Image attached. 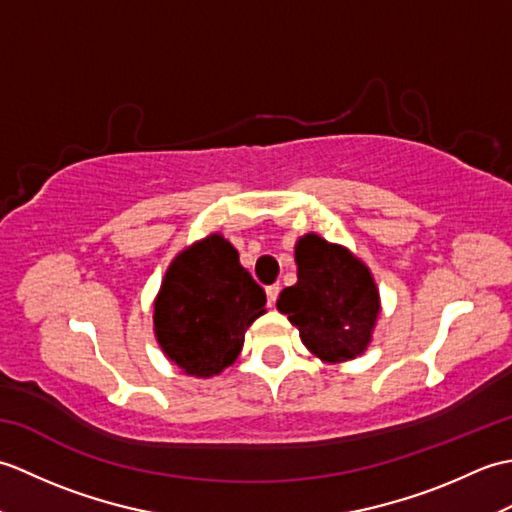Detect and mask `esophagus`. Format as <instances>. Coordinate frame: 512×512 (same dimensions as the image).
<instances>
[{"mask_svg": "<svg viewBox=\"0 0 512 512\" xmlns=\"http://www.w3.org/2000/svg\"><path fill=\"white\" fill-rule=\"evenodd\" d=\"M277 295H279V284H273V286H268V288H266V299H268V308H273V306H275V301H277Z\"/></svg>", "mask_w": 512, "mask_h": 512, "instance_id": "esophagus-1", "label": "esophagus"}]
</instances>
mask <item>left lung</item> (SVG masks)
I'll use <instances>...</instances> for the list:
<instances>
[{"instance_id":"left-lung-1","label":"left lung","mask_w":512,"mask_h":512,"mask_svg":"<svg viewBox=\"0 0 512 512\" xmlns=\"http://www.w3.org/2000/svg\"><path fill=\"white\" fill-rule=\"evenodd\" d=\"M297 284L279 292L301 343L323 363H347L374 339L380 292L372 270L350 248L306 233L295 244Z\"/></svg>"}]
</instances>
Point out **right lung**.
<instances>
[{
    "mask_svg": "<svg viewBox=\"0 0 512 512\" xmlns=\"http://www.w3.org/2000/svg\"><path fill=\"white\" fill-rule=\"evenodd\" d=\"M264 306L266 292L235 246L211 233L171 259L154 299L156 341L184 374L211 378L235 363Z\"/></svg>",
    "mask_w": 512,
    "mask_h": 512,
    "instance_id": "obj_1",
    "label": "right lung"
}]
</instances>
